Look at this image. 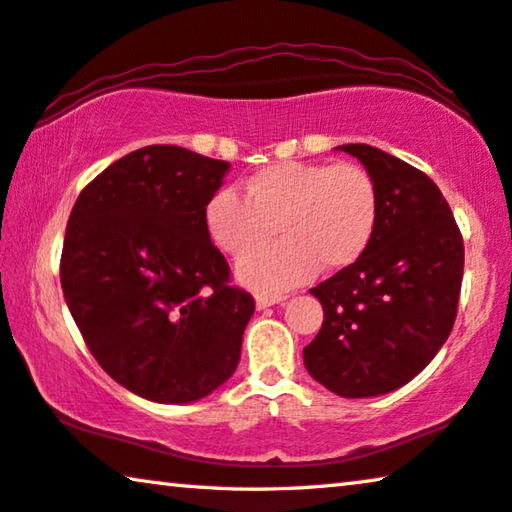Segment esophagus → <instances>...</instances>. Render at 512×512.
<instances>
[{
  "instance_id": "1",
  "label": "esophagus",
  "mask_w": 512,
  "mask_h": 512,
  "mask_svg": "<svg viewBox=\"0 0 512 512\" xmlns=\"http://www.w3.org/2000/svg\"><path fill=\"white\" fill-rule=\"evenodd\" d=\"M285 299H287L285 294H257L255 303H257V310H264V308H269V305H276Z\"/></svg>"
}]
</instances>
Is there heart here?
<instances>
[{
	"label": "heart",
	"instance_id": "obj_1",
	"mask_svg": "<svg viewBox=\"0 0 512 512\" xmlns=\"http://www.w3.org/2000/svg\"><path fill=\"white\" fill-rule=\"evenodd\" d=\"M204 218L218 248L246 255L236 266L239 280L278 292L315 276L319 264L340 271L365 253L377 230L379 190L361 165L280 160L246 181V197L218 190ZM276 229L282 242L249 252Z\"/></svg>",
	"mask_w": 512,
	"mask_h": 512
}]
</instances>
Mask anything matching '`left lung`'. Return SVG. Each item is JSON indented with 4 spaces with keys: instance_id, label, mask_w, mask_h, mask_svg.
<instances>
[{
    "instance_id": "left-lung-1",
    "label": "left lung",
    "mask_w": 512,
    "mask_h": 512,
    "mask_svg": "<svg viewBox=\"0 0 512 512\" xmlns=\"http://www.w3.org/2000/svg\"><path fill=\"white\" fill-rule=\"evenodd\" d=\"M372 174L379 220L352 266L310 289L324 308L305 368L342 398L407 384L453 331L464 243L453 211L425 172L368 144H342Z\"/></svg>"
}]
</instances>
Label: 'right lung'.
<instances>
[{"mask_svg":"<svg viewBox=\"0 0 512 512\" xmlns=\"http://www.w3.org/2000/svg\"><path fill=\"white\" fill-rule=\"evenodd\" d=\"M230 163L151 144L82 190L59 276L68 310L108 375L151 402H195L239 365L255 312L207 230Z\"/></svg>","mask_w":512,"mask_h":512,"instance_id":"1","label":"right lung"}]
</instances>
